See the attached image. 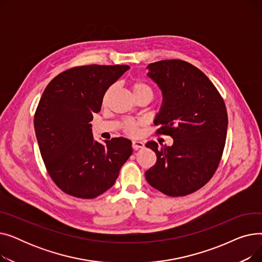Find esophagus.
<instances>
[{"label": "esophagus", "mask_w": 262, "mask_h": 262, "mask_svg": "<svg viewBox=\"0 0 262 262\" xmlns=\"http://www.w3.org/2000/svg\"><path fill=\"white\" fill-rule=\"evenodd\" d=\"M132 145H133L134 149H139V148H143L144 147L143 141H140V140H133Z\"/></svg>", "instance_id": "esophagus-1"}]
</instances>
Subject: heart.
Returning a JSON list of instances; mask_svg holds the SVG:
<instances>
[{
	"label": "heart",
	"mask_w": 262,
	"mask_h": 262,
	"mask_svg": "<svg viewBox=\"0 0 262 262\" xmlns=\"http://www.w3.org/2000/svg\"><path fill=\"white\" fill-rule=\"evenodd\" d=\"M132 90H133V93L134 95H140V94H146V95H149L150 98H153L154 95V92H153V89L150 88L147 84H145V82L143 81H136L134 82V84L132 85ZM113 91V87H110L105 96H104V102H106L109 98L110 93H112ZM137 126H138V124H137L136 122L134 121H126L125 124H124V127H125V130L128 133V134H135L137 132Z\"/></svg>",
	"instance_id": "b5f03b06"
}]
</instances>
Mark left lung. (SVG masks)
<instances>
[{
    "instance_id": "obj_1",
    "label": "left lung",
    "mask_w": 262,
    "mask_h": 262,
    "mask_svg": "<svg viewBox=\"0 0 262 262\" xmlns=\"http://www.w3.org/2000/svg\"><path fill=\"white\" fill-rule=\"evenodd\" d=\"M147 76L162 93L154 123L158 134L173 138L171 146L158 149L155 166L145 172L147 183L169 196H184L209 182L225 146L228 118L225 103L200 69L181 59L149 63Z\"/></svg>"
}]
</instances>
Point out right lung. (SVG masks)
Segmentation results:
<instances>
[{
  "label": "right lung",
  "mask_w": 262,
  "mask_h": 262,
  "mask_svg": "<svg viewBox=\"0 0 262 262\" xmlns=\"http://www.w3.org/2000/svg\"><path fill=\"white\" fill-rule=\"evenodd\" d=\"M129 69L126 64L75 67L54 77L39 101L34 126L46 168L67 194L94 199L112 188L133 153L120 137L101 143L91 124L104 94Z\"/></svg>",
  "instance_id": "add662e5"
}]
</instances>
